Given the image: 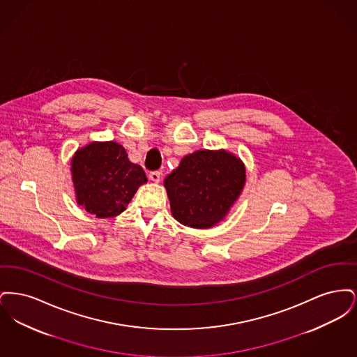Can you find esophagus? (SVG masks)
Segmentation results:
<instances>
[{
  "label": "esophagus",
  "instance_id": "34e87169",
  "mask_svg": "<svg viewBox=\"0 0 357 357\" xmlns=\"http://www.w3.org/2000/svg\"><path fill=\"white\" fill-rule=\"evenodd\" d=\"M160 175H162L160 171H153V172H150L149 178L153 181V183H158L160 181Z\"/></svg>",
  "mask_w": 357,
  "mask_h": 357
}]
</instances>
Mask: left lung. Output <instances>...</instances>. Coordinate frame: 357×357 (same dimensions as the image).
<instances>
[{"instance_id":"left-lung-1","label":"left lung","mask_w":357,"mask_h":357,"mask_svg":"<svg viewBox=\"0 0 357 357\" xmlns=\"http://www.w3.org/2000/svg\"><path fill=\"white\" fill-rule=\"evenodd\" d=\"M245 183V163L223 149L188 153L163 182L172 217L192 229H210L223 221Z\"/></svg>"}]
</instances>
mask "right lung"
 <instances>
[{"label": "right lung", "instance_id": "obj_1", "mask_svg": "<svg viewBox=\"0 0 357 357\" xmlns=\"http://www.w3.org/2000/svg\"><path fill=\"white\" fill-rule=\"evenodd\" d=\"M76 202L96 218L121 214L137 188L147 183L143 169L130 162L116 142H91L77 149L70 159Z\"/></svg>", "mask_w": 357, "mask_h": 357}]
</instances>
